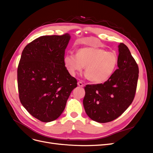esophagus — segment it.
<instances>
[{"mask_svg":"<svg viewBox=\"0 0 153 153\" xmlns=\"http://www.w3.org/2000/svg\"><path fill=\"white\" fill-rule=\"evenodd\" d=\"M77 84H78V85L79 86V87H84V84H83V83L82 82H78V83H77Z\"/></svg>","mask_w":153,"mask_h":153,"instance_id":"1","label":"esophagus"}]
</instances>
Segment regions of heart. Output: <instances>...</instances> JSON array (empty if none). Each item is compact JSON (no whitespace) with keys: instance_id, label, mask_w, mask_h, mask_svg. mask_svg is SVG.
<instances>
[{"instance_id":"obj_1","label":"heart","mask_w":153,"mask_h":153,"mask_svg":"<svg viewBox=\"0 0 153 153\" xmlns=\"http://www.w3.org/2000/svg\"><path fill=\"white\" fill-rule=\"evenodd\" d=\"M117 60L115 53L91 45L78 49L76 55L67 54L64 58V63L72 75L80 72L85 67L87 79L96 84H101L113 75Z\"/></svg>"}]
</instances>
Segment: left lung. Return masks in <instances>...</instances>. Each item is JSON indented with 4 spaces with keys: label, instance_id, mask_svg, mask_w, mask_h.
I'll return each instance as SVG.
<instances>
[{
    "label": "left lung",
    "instance_id": "left-lung-1",
    "mask_svg": "<svg viewBox=\"0 0 153 153\" xmlns=\"http://www.w3.org/2000/svg\"><path fill=\"white\" fill-rule=\"evenodd\" d=\"M118 69L104 84L87 85L83 100L87 115L105 123L119 117L132 103L138 78V67L124 43L118 46Z\"/></svg>",
    "mask_w": 153,
    "mask_h": 153
}]
</instances>
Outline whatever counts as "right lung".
I'll return each instance as SVG.
<instances>
[{
    "label": "right lung",
    "instance_id": "obj_1",
    "mask_svg": "<svg viewBox=\"0 0 153 153\" xmlns=\"http://www.w3.org/2000/svg\"><path fill=\"white\" fill-rule=\"evenodd\" d=\"M69 34L43 36L24 48L17 77L20 102L28 112L44 123L61 115L71 91L77 87L64 63Z\"/></svg>",
    "mask_w": 153,
    "mask_h": 153
}]
</instances>
